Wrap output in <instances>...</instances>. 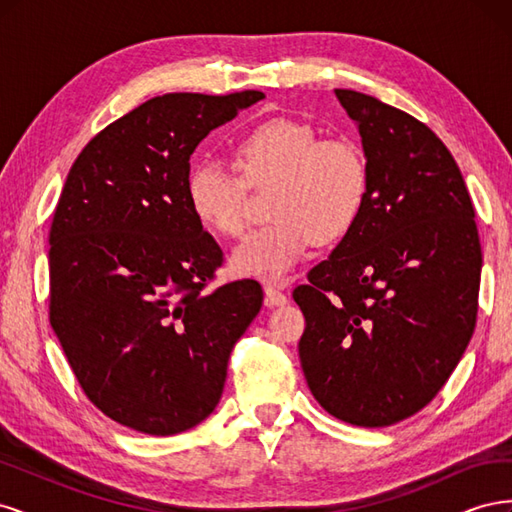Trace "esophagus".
<instances>
[{
    "mask_svg": "<svg viewBox=\"0 0 512 512\" xmlns=\"http://www.w3.org/2000/svg\"><path fill=\"white\" fill-rule=\"evenodd\" d=\"M286 286H288V282L267 284L265 286V303L269 307H284V305H288V294L284 292Z\"/></svg>",
    "mask_w": 512,
    "mask_h": 512,
    "instance_id": "1",
    "label": "esophagus"
}]
</instances>
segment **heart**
<instances>
[{
  "mask_svg": "<svg viewBox=\"0 0 512 512\" xmlns=\"http://www.w3.org/2000/svg\"><path fill=\"white\" fill-rule=\"evenodd\" d=\"M252 188L275 183L269 198L273 224L252 232L230 256V269L269 284L286 282L314 250L359 218L367 198V164L348 138H320L305 121L275 117L247 130L232 147ZM224 164L203 160L185 177L192 218L218 237L245 228V183Z\"/></svg>",
  "mask_w": 512,
  "mask_h": 512,
  "instance_id": "1",
  "label": "heart"
}]
</instances>
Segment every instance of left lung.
Here are the masks:
<instances>
[{
    "label": "left lung",
    "mask_w": 512,
    "mask_h": 512,
    "mask_svg": "<svg viewBox=\"0 0 512 512\" xmlns=\"http://www.w3.org/2000/svg\"><path fill=\"white\" fill-rule=\"evenodd\" d=\"M356 123L367 198L327 260L292 292L309 391L335 418L386 427L425 408L476 324L480 254L461 170L425 123L335 89Z\"/></svg>",
    "instance_id": "8db88e82"
}]
</instances>
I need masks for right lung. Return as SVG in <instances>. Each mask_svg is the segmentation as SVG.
Segmentation results:
<instances>
[{"instance_id": "right-lung-1", "label": "right lung", "mask_w": 512, "mask_h": 512, "mask_svg": "<svg viewBox=\"0 0 512 512\" xmlns=\"http://www.w3.org/2000/svg\"><path fill=\"white\" fill-rule=\"evenodd\" d=\"M262 91L151 98L91 138L49 235L51 327L85 395L149 436L203 423L232 346L262 305L254 280L205 292L222 250L185 203L198 143Z\"/></svg>"}]
</instances>
